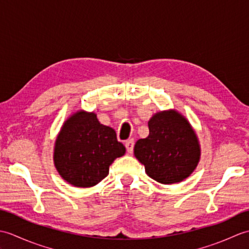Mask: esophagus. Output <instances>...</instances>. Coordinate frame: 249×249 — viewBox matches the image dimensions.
Instances as JSON below:
<instances>
[{
	"instance_id": "esophagus-1",
	"label": "esophagus",
	"mask_w": 249,
	"mask_h": 249,
	"mask_svg": "<svg viewBox=\"0 0 249 249\" xmlns=\"http://www.w3.org/2000/svg\"><path fill=\"white\" fill-rule=\"evenodd\" d=\"M134 145H135V141L134 139H128L126 140L125 142V146H126V150H127V152L129 153V154H131L134 151Z\"/></svg>"
}]
</instances>
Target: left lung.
Wrapping results in <instances>:
<instances>
[{"label":"left lung","instance_id":"8db88e82","mask_svg":"<svg viewBox=\"0 0 249 249\" xmlns=\"http://www.w3.org/2000/svg\"><path fill=\"white\" fill-rule=\"evenodd\" d=\"M150 134L134 147L135 157L147 176L161 184L179 183L197 168L201 147L188 120L177 110H165L150 119Z\"/></svg>","mask_w":249,"mask_h":249}]
</instances>
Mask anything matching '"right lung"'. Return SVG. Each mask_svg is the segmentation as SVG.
<instances>
[{"label": "right lung", "instance_id": "right-lung-1", "mask_svg": "<svg viewBox=\"0 0 249 249\" xmlns=\"http://www.w3.org/2000/svg\"><path fill=\"white\" fill-rule=\"evenodd\" d=\"M125 146L113 128L100 124L96 113L78 110L64 123L53 147V162L63 179L75 187H93L109 174Z\"/></svg>", "mask_w": 249, "mask_h": 249}]
</instances>
